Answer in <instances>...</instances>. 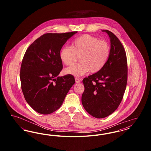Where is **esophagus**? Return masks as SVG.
<instances>
[{
	"instance_id": "obj_1",
	"label": "esophagus",
	"mask_w": 151,
	"mask_h": 151,
	"mask_svg": "<svg viewBox=\"0 0 151 151\" xmlns=\"http://www.w3.org/2000/svg\"><path fill=\"white\" fill-rule=\"evenodd\" d=\"M75 81L77 83H79L81 82V80L79 78H75Z\"/></svg>"
}]
</instances>
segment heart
Wrapping results in <instances>:
<instances>
[{"label":"heart","mask_w":151,"mask_h":151,"mask_svg":"<svg viewBox=\"0 0 151 151\" xmlns=\"http://www.w3.org/2000/svg\"><path fill=\"white\" fill-rule=\"evenodd\" d=\"M110 54V47L105 41L89 35L76 38L71 47L64 46L59 52L61 62L66 65H72L80 57V63L65 68V73L80 77L90 71H100L106 63Z\"/></svg>","instance_id":"1"}]
</instances>
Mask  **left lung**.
I'll return each mask as SVG.
<instances>
[{"mask_svg": "<svg viewBox=\"0 0 151 151\" xmlns=\"http://www.w3.org/2000/svg\"><path fill=\"white\" fill-rule=\"evenodd\" d=\"M110 54L100 71L83 79L84 91L81 102L86 111L97 118L112 114L119 106L124 93L127 79L126 52L118 38L108 30Z\"/></svg>", "mask_w": 151, "mask_h": 151, "instance_id": "8db88e82", "label": "left lung"}]
</instances>
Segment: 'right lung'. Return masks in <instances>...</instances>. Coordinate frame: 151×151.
Returning <instances> with one entry per match:
<instances>
[{
  "mask_svg": "<svg viewBox=\"0 0 151 151\" xmlns=\"http://www.w3.org/2000/svg\"><path fill=\"white\" fill-rule=\"evenodd\" d=\"M77 32L45 34L25 53L20 73L22 91L30 106L40 114H49L60 108L75 83L72 75H58L63 68L60 51Z\"/></svg>",
  "mask_w": 151,
  "mask_h": 151,
  "instance_id": "right-lung-1",
  "label": "right lung"
}]
</instances>
